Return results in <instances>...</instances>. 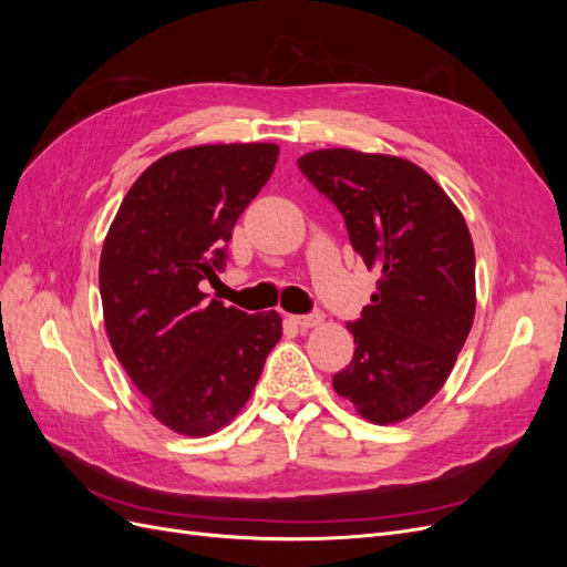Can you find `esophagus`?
Returning a JSON list of instances; mask_svg holds the SVG:
<instances>
[{
    "instance_id": "1",
    "label": "esophagus",
    "mask_w": 567,
    "mask_h": 567,
    "mask_svg": "<svg viewBox=\"0 0 567 567\" xmlns=\"http://www.w3.org/2000/svg\"><path fill=\"white\" fill-rule=\"evenodd\" d=\"M321 315L319 312H312V315H300V317H288L290 323H296L298 329H312V326H319L321 323Z\"/></svg>"
}]
</instances>
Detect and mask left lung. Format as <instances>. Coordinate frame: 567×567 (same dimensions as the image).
<instances>
[{"label": "left lung", "mask_w": 567, "mask_h": 567, "mask_svg": "<svg viewBox=\"0 0 567 567\" xmlns=\"http://www.w3.org/2000/svg\"><path fill=\"white\" fill-rule=\"evenodd\" d=\"M300 173L346 219L352 248L379 269L371 305L348 323L352 362L333 388L373 423H398L447 381L475 317V252L452 198L404 158L321 148Z\"/></svg>", "instance_id": "1"}]
</instances>
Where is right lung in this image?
<instances>
[{
	"mask_svg": "<svg viewBox=\"0 0 567 567\" xmlns=\"http://www.w3.org/2000/svg\"><path fill=\"white\" fill-rule=\"evenodd\" d=\"M277 158V144L167 153L132 184L109 229L99 288L111 348L175 433L227 425L281 338L277 312L246 315L200 290L225 269L236 219Z\"/></svg>",
	"mask_w": 567,
	"mask_h": 567,
	"instance_id": "right-lung-1",
	"label": "right lung"
}]
</instances>
